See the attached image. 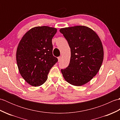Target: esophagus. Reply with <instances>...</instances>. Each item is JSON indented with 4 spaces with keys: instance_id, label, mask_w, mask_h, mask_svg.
Returning <instances> with one entry per match:
<instances>
[{
    "instance_id": "34e87169",
    "label": "esophagus",
    "mask_w": 120,
    "mask_h": 120,
    "mask_svg": "<svg viewBox=\"0 0 120 120\" xmlns=\"http://www.w3.org/2000/svg\"><path fill=\"white\" fill-rule=\"evenodd\" d=\"M58 61L60 62V61L61 60V59H62V57H61V56H60V57H59L58 58Z\"/></svg>"
}]
</instances>
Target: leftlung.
Returning <instances> with one entry per match:
<instances>
[{
  "label": "left lung",
  "mask_w": 120,
  "mask_h": 120,
  "mask_svg": "<svg viewBox=\"0 0 120 120\" xmlns=\"http://www.w3.org/2000/svg\"><path fill=\"white\" fill-rule=\"evenodd\" d=\"M71 48L69 65L61 70L64 79L81 86L90 81L100 69L104 59L102 43L98 34L85 26L61 28Z\"/></svg>",
  "instance_id": "8db88e82"
}]
</instances>
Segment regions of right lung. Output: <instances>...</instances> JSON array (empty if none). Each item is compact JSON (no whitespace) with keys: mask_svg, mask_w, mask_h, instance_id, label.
Wrapping results in <instances>:
<instances>
[{"mask_svg":"<svg viewBox=\"0 0 120 120\" xmlns=\"http://www.w3.org/2000/svg\"><path fill=\"white\" fill-rule=\"evenodd\" d=\"M56 28L38 26L29 30L20 41L16 59L20 74L30 85H43L58 59L52 55V39Z\"/></svg>","mask_w":120,"mask_h":120,"instance_id":"right-lung-1","label":"right lung"}]
</instances>
